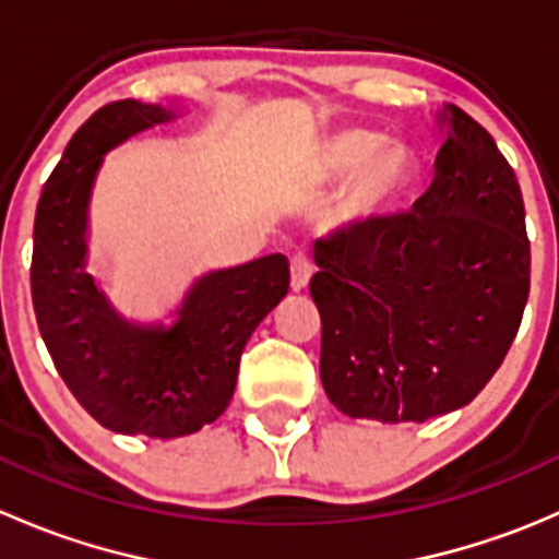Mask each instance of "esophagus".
<instances>
[{
    "mask_svg": "<svg viewBox=\"0 0 559 559\" xmlns=\"http://www.w3.org/2000/svg\"><path fill=\"white\" fill-rule=\"evenodd\" d=\"M313 275V264L308 262V257H302V253H297L295 259H292L289 264V286L292 292H302L308 286V281H311Z\"/></svg>",
    "mask_w": 559,
    "mask_h": 559,
    "instance_id": "obj_1",
    "label": "esophagus"
}]
</instances>
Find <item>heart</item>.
Here are the masks:
<instances>
[{
    "instance_id": "obj_1",
    "label": "heart",
    "mask_w": 559,
    "mask_h": 559,
    "mask_svg": "<svg viewBox=\"0 0 559 559\" xmlns=\"http://www.w3.org/2000/svg\"><path fill=\"white\" fill-rule=\"evenodd\" d=\"M414 178L416 159L408 145L384 138L379 129L348 127L316 140L292 178V194L319 200L343 182L326 207L324 224L352 233L392 216Z\"/></svg>"
}]
</instances>
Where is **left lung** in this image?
Segmentation results:
<instances>
[{
	"mask_svg": "<svg viewBox=\"0 0 559 559\" xmlns=\"http://www.w3.org/2000/svg\"><path fill=\"white\" fill-rule=\"evenodd\" d=\"M436 180L408 213L319 240L321 384L354 419L425 421L471 403L509 354L530 295L520 180L456 105Z\"/></svg>",
	"mask_w": 559,
	"mask_h": 559,
	"instance_id": "8db88e82",
	"label": "left lung"
}]
</instances>
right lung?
<instances>
[{"label": "right lung", "mask_w": 559, "mask_h": 559, "mask_svg": "<svg viewBox=\"0 0 559 559\" xmlns=\"http://www.w3.org/2000/svg\"><path fill=\"white\" fill-rule=\"evenodd\" d=\"M178 112L121 99L67 143L37 202L32 302L78 403L121 436L180 438L224 414L248 337L289 292L281 253L194 275L173 300L112 289L92 259L88 207L105 154Z\"/></svg>", "instance_id": "right-lung-1"}]
</instances>
